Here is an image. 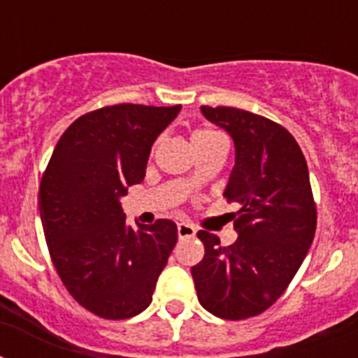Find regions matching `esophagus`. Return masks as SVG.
Here are the masks:
<instances>
[{
    "label": "esophagus",
    "instance_id": "1",
    "mask_svg": "<svg viewBox=\"0 0 358 358\" xmlns=\"http://www.w3.org/2000/svg\"><path fill=\"white\" fill-rule=\"evenodd\" d=\"M195 227L192 226V224L188 222H179L177 224V235H179V238H192V236H195Z\"/></svg>",
    "mask_w": 358,
    "mask_h": 358
}]
</instances>
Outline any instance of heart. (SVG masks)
<instances>
[{
	"label": "heart",
	"instance_id": "b5f03b06",
	"mask_svg": "<svg viewBox=\"0 0 358 358\" xmlns=\"http://www.w3.org/2000/svg\"><path fill=\"white\" fill-rule=\"evenodd\" d=\"M215 136H220V134H218V132H215V131H210V129H201V131L194 132V136H192V141H194V143H197V141L210 140V138H215ZM194 181H195L194 176H189V177H186L185 185L192 186V185H194Z\"/></svg>",
	"mask_w": 358,
	"mask_h": 358
}]
</instances>
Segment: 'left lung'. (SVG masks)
Here are the masks:
<instances>
[{"label":"left lung","instance_id":"8db88e82","mask_svg":"<svg viewBox=\"0 0 358 358\" xmlns=\"http://www.w3.org/2000/svg\"><path fill=\"white\" fill-rule=\"evenodd\" d=\"M235 141L224 197L238 202V238L222 245L199 231L204 258L192 267L199 303L217 317H255L278 301L308 252L317 226L308 166L280 123L235 107H201Z\"/></svg>","mask_w":358,"mask_h":358}]
</instances>
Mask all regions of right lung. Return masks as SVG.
<instances>
[{
	"label": "right lung",
	"instance_id": "right-lung-1",
	"mask_svg": "<svg viewBox=\"0 0 358 358\" xmlns=\"http://www.w3.org/2000/svg\"><path fill=\"white\" fill-rule=\"evenodd\" d=\"M179 110L118 103L85 113L66 129L43 173L39 211L53 267L73 299L98 317L143 312L177 242L166 218L127 226L120 197L143 181L152 145Z\"/></svg>",
	"mask_w": 358,
	"mask_h": 358
}]
</instances>
